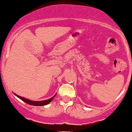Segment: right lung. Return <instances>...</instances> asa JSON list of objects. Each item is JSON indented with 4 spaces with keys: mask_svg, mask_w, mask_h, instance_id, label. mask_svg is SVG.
Segmentation results:
<instances>
[{
    "mask_svg": "<svg viewBox=\"0 0 132 132\" xmlns=\"http://www.w3.org/2000/svg\"><path fill=\"white\" fill-rule=\"evenodd\" d=\"M15 95L17 97H19V98L21 99L22 100H23V102H26V103H27V104L31 105H35V106H43V105H47L48 103H49L50 102L53 100V99H54L55 97V95L54 97H52V98H50V99H48V100H44V101H32V100H28V99L23 98V97H20V96L17 95L16 94Z\"/></svg>",
    "mask_w": 132,
    "mask_h": 132,
    "instance_id": "1",
    "label": "right lung"
}]
</instances>
